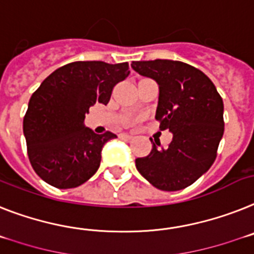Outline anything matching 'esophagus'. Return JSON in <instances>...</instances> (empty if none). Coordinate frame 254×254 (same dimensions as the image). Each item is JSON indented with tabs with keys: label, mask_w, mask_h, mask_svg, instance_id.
<instances>
[{
	"label": "esophagus",
	"mask_w": 254,
	"mask_h": 254,
	"mask_svg": "<svg viewBox=\"0 0 254 254\" xmlns=\"http://www.w3.org/2000/svg\"><path fill=\"white\" fill-rule=\"evenodd\" d=\"M119 137L121 138V139H131V138H133V135H130V134H127V133H121L120 135H119Z\"/></svg>",
	"instance_id": "obj_1"
}]
</instances>
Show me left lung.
Returning a JSON list of instances; mask_svg holds the SVG:
<instances>
[{"label":"left lung","instance_id":"obj_1","mask_svg":"<svg viewBox=\"0 0 254 254\" xmlns=\"http://www.w3.org/2000/svg\"><path fill=\"white\" fill-rule=\"evenodd\" d=\"M131 68L159 85L160 129L173 134L167 148L152 143L150 155L135 159L138 172L156 189L178 191L206 173L223 135V102L209 77L178 61L133 62ZM152 142V139H151Z\"/></svg>","mask_w":254,"mask_h":254}]
</instances>
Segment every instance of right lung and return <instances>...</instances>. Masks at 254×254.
I'll return each mask as SVG.
<instances>
[{
  "instance_id": "1",
  "label": "right lung",
  "mask_w": 254,
  "mask_h": 254,
  "mask_svg": "<svg viewBox=\"0 0 254 254\" xmlns=\"http://www.w3.org/2000/svg\"><path fill=\"white\" fill-rule=\"evenodd\" d=\"M129 73L127 63L73 62L42 81L23 120L29 161L42 181L64 190L94 176L102 148L116 134H95L85 127V114L97 102L107 104Z\"/></svg>"
}]
</instances>
